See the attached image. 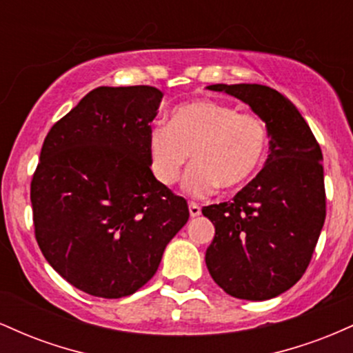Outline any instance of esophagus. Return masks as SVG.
<instances>
[{"mask_svg":"<svg viewBox=\"0 0 353 353\" xmlns=\"http://www.w3.org/2000/svg\"><path fill=\"white\" fill-rule=\"evenodd\" d=\"M189 214L190 217H197L201 214V205L196 202H189Z\"/></svg>","mask_w":353,"mask_h":353,"instance_id":"obj_1","label":"esophagus"}]
</instances>
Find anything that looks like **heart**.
Segmentation results:
<instances>
[{
  "label": "heart",
  "mask_w": 353,
  "mask_h": 353,
  "mask_svg": "<svg viewBox=\"0 0 353 353\" xmlns=\"http://www.w3.org/2000/svg\"><path fill=\"white\" fill-rule=\"evenodd\" d=\"M267 145L269 132L261 117L210 99L177 106L168 125H154L148 137L151 171L161 184L177 182L192 156L182 189L194 197L208 196L217 185H244L264 163Z\"/></svg>",
  "instance_id": "b5f03b06"
}]
</instances>
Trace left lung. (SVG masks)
Returning a JSON list of instances; mask_svg holds the SVG:
<instances>
[{
	"mask_svg": "<svg viewBox=\"0 0 353 353\" xmlns=\"http://www.w3.org/2000/svg\"><path fill=\"white\" fill-rule=\"evenodd\" d=\"M244 101L265 123L269 157L232 201L202 208L216 228L205 250L210 277L224 292L267 301L301 281L325 222L320 145L297 108L262 84H212Z\"/></svg>",
	"mask_w": 353,
	"mask_h": 353,
	"instance_id": "left-lung-1",
	"label": "left lung"
}]
</instances>
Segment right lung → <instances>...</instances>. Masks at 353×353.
I'll return each instance as SVG.
<instances>
[{"instance_id":"1","label":"right lung","mask_w":353,"mask_h":353,"mask_svg":"<svg viewBox=\"0 0 353 353\" xmlns=\"http://www.w3.org/2000/svg\"><path fill=\"white\" fill-rule=\"evenodd\" d=\"M163 92L101 86L48 132L31 181L34 236L52 269L103 299L151 281L188 202L154 177L148 137Z\"/></svg>"}]
</instances>
